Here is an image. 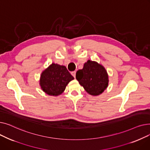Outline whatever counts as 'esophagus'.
<instances>
[{
  "mask_svg": "<svg viewBox=\"0 0 150 150\" xmlns=\"http://www.w3.org/2000/svg\"><path fill=\"white\" fill-rule=\"evenodd\" d=\"M71 74H72V75L74 78H75V76H76V72H75V71H73V72H71Z\"/></svg>",
  "mask_w": 150,
  "mask_h": 150,
  "instance_id": "esophagus-1",
  "label": "esophagus"
}]
</instances>
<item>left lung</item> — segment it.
<instances>
[{
	"label": "left lung",
	"mask_w": 150,
	"mask_h": 150,
	"mask_svg": "<svg viewBox=\"0 0 150 150\" xmlns=\"http://www.w3.org/2000/svg\"><path fill=\"white\" fill-rule=\"evenodd\" d=\"M76 78L84 90L93 96L103 93L108 88L109 76L105 68L96 61L88 60L76 73Z\"/></svg>",
	"instance_id": "8db88e82"
}]
</instances>
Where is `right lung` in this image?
Returning <instances> with one entry per match:
<instances>
[{
  "label": "right lung",
  "instance_id": "1",
  "mask_svg": "<svg viewBox=\"0 0 150 150\" xmlns=\"http://www.w3.org/2000/svg\"><path fill=\"white\" fill-rule=\"evenodd\" d=\"M74 79L64 66L53 62L42 71L39 85L47 95L58 96L65 91L68 83Z\"/></svg>",
  "mask_w": 150,
  "mask_h": 150
}]
</instances>
